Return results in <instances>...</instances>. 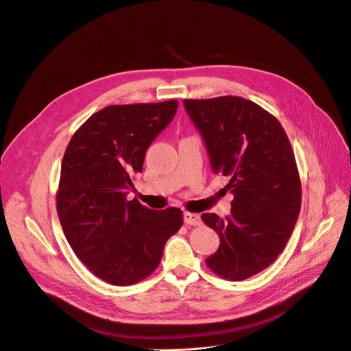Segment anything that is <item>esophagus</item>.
I'll list each match as a JSON object with an SVG mask.
<instances>
[{"label": "esophagus", "instance_id": "1", "mask_svg": "<svg viewBox=\"0 0 351 351\" xmlns=\"http://www.w3.org/2000/svg\"><path fill=\"white\" fill-rule=\"evenodd\" d=\"M184 223L189 224V226H199L202 223V220H201V216L197 215V213L185 212L184 213Z\"/></svg>", "mask_w": 351, "mask_h": 351}]
</instances>
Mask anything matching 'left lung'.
<instances>
[{
    "label": "left lung",
    "mask_w": 351,
    "mask_h": 351,
    "mask_svg": "<svg viewBox=\"0 0 351 351\" xmlns=\"http://www.w3.org/2000/svg\"><path fill=\"white\" fill-rule=\"evenodd\" d=\"M201 134L215 174L230 181L226 219L204 213L219 237L206 265L227 280H244L267 267L285 250L301 208V184L289 138L274 115L251 100L221 96L184 100Z\"/></svg>",
    "instance_id": "1"
}]
</instances>
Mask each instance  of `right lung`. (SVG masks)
Masks as SVG:
<instances>
[{"mask_svg":"<svg viewBox=\"0 0 351 351\" xmlns=\"http://www.w3.org/2000/svg\"><path fill=\"white\" fill-rule=\"evenodd\" d=\"M177 108V100L108 106L66 146L57 193L60 223L76 256L107 283L131 286L147 278L182 226L178 208L153 210L127 199L147 147Z\"/></svg>","mask_w":351,"mask_h":351,"instance_id":"add662e5","label":"right lung"}]
</instances>
